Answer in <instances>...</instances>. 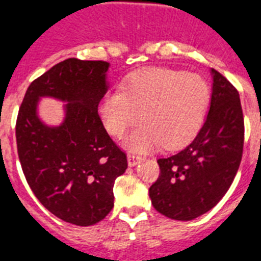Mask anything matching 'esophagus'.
<instances>
[{
  "instance_id": "obj_1",
  "label": "esophagus",
  "mask_w": 261,
  "mask_h": 261,
  "mask_svg": "<svg viewBox=\"0 0 261 261\" xmlns=\"http://www.w3.org/2000/svg\"><path fill=\"white\" fill-rule=\"evenodd\" d=\"M127 162H128V166H130V167H134V166H137L138 163H141L142 158L137 156V155L128 154L127 155Z\"/></svg>"
}]
</instances>
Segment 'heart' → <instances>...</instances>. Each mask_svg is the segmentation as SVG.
<instances>
[{
    "instance_id": "heart-1",
    "label": "heart",
    "mask_w": 261,
    "mask_h": 261,
    "mask_svg": "<svg viewBox=\"0 0 261 261\" xmlns=\"http://www.w3.org/2000/svg\"><path fill=\"white\" fill-rule=\"evenodd\" d=\"M210 102V87L198 74L163 67H147L128 75L122 91L105 94L99 115L107 133L122 137L139 119L126 144L135 152L158 146L181 147L188 143L203 123Z\"/></svg>"
}]
</instances>
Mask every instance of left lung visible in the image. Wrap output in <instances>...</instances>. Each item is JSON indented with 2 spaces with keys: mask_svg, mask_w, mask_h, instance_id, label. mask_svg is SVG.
Returning <instances> with one entry per match:
<instances>
[{
  "mask_svg": "<svg viewBox=\"0 0 261 261\" xmlns=\"http://www.w3.org/2000/svg\"><path fill=\"white\" fill-rule=\"evenodd\" d=\"M211 75L204 124L183 150L158 159L161 175L148 191L154 208L174 220H194L214 208L242 161L244 119L238 90L215 69Z\"/></svg>",
  "mask_w": 261,
  "mask_h": 261,
  "instance_id": "obj_1",
  "label": "left lung"
}]
</instances>
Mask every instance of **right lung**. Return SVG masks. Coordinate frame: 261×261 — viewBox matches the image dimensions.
Masks as SVG:
<instances>
[{"label":"right lung","mask_w":261,"mask_h":261,"mask_svg":"<svg viewBox=\"0 0 261 261\" xmlns=\"http://www.w3.org/2000/svg\"><path fill=\"white\" fill-rule=\"evenodd\" d=\"M105 61L69 58L30 83L19 107L15 138L22 171L41 204L53 215L86 227L114 207V181L127 158L105 130L98 105L109 90ZM41 97L65 101L58 126L38 115Z\"/></svg>","instance_id":"right-lung-1"}]
</instances>
